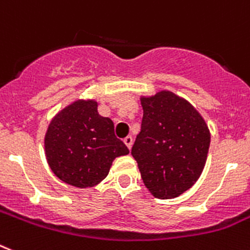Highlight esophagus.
<instances>
[{
	"label": "esophagus",
	"instance_id": "1",
	"mask_svg": "<svg viewBox=\"0 0 250 250\" xmlns=\"http://www.w3.org/2000/svg\"><path fill=\"white\" fill-rule=\"evenodd\" d=\"M123 142H125V146H127V147H128L129 150H131L132 145H133V138H132L131 136H127V137H125V140H123Z\"/></svg>",
	"mask_w": 250,
	"mask_h": 250
}]
</instances>
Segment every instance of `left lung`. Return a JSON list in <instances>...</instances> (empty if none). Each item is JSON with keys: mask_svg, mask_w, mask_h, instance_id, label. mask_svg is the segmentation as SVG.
<instances>
[{"mask_svg": "<svg viewBox=\"0 0 250 250\" xmlns=\"http://www.w3.org/2000/svg\"><path fill=\"white\" fill-rule=\"evenodd\" d=\"M140 100L144 118L131 154L151 194L171 200L200 179L211 142L208 125L188 100L170 90Z\"/></svg>", "mask_w": 250, "mask_h": 250, "instance_id": "8db88e82", "label": "left lung"}]
</instances>
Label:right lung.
Wrapping results in <instances>:
<instances>
[{
	"instance_id": "right-lung-1",
	"label": "right lung",
	"mask_w": 250,
	"mask_h": 250,
	"mask_svg": "<svg viewBox=\"0 0 250 250\" xmlns=\"http://www.w3.org/2000/svg\"><path fill=\"white\" fill-rule=\"evenodd\" d=\"M95 99H77L54 115L44 136L50 170L62 182L90 188L108 175L115 157L129 154L114 125L98 112Z\"/></svg>"
}]
</instances>
